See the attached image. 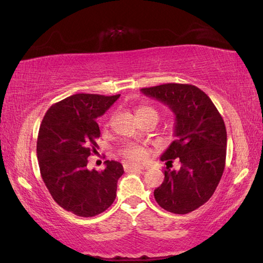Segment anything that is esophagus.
I'll list each match as a JSON object with an SVG mask.
<instances>
[{
	"instance_id": "esophagus-1",
	"label": "esophagus",
	"mask_w": 263,
	"mask_h": 263,
	"mask_svg": "<svg viewBox=\"0 0 263 263\" xmlns=\"http://www.w3.org/2000/svg\"><path fill=\"white\" fill-rule=\"evenodd\" d=\"M144 166L142 165H137V164H131V163H124V169L125 171H131V170H136V169H142Z\"/></svg>"
}]
</instances>
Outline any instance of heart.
I'll return each mask as SVG.
<instances>
[{
  "label": "heart",
  "mask_w": 263,
  "mask_h": 263,
  "mask_svg": "<svg viewBox=\"0 0 263 263\" xmlns=\"http://www.w3.org/2000/svg\"><path fill=\"white\" fill-rule=\"evenodd\" d=\"M137 116L139 119L145 117H156L159 119V112H157L154 108L148 107V106H140L137 109ZM122 154L124 157H126L128 160L132 161H140L145 157L146 151L144 147L136 144H128L124 146L122 149Z\"/></svg>",
  "instance_id": "heart-1"
}]
</instances>
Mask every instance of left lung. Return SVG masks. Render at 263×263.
Wrapping results in <instances>:
<instances>
[{"label": "left lung", "mask_w": 263, "mask_h": 263, "mask_svg": "<svg viewBox=\"0 0 263 263\" xmlns=\"http://www.w3.org/2000/svg\"><path fill=\"white\" fill-rule=\"evenodd\" d=\"M141 92L166 104L176 116V140L161 156L166 168L154 198L170 213L193 212L211 199L223 175L227 157L223 118L197 86L163 84L141 88ZM176 158L181 162L179 171L170 169Z\"/></svg>", "instance_id": "obj_1"}]
</instances>
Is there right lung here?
I'll return each instance as SVG.
<instances>
[{"label": "right lung", "mask_w": 263, "mask_h": 263, "mask_svg": "<svg viewBox=\"0 0 263 263\" xmlns=\"http://www.w3.org/2000/svg\"><path fill=\"white\" fill-rule=\"evenodd\" d=\"M119 97L71 95L52 104L42 119L36 141L41 177L56 203L77 216L101 214L116 199L123 165L107 160L106 168L98 171L87 169V163L99 148L97 118Z\"/></svg>", "instance_id": "1"}]
</instances>
